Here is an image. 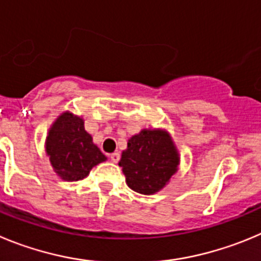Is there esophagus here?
<instances>
[{
  "label": "esophagus",
  "instance_id": "1",
  "mask_svg": "<svg viewBox=\"0 0 261 261\" xmlns=\"http://www.w3.org/2000/svg\"><path fill=\"white\" fill-rule=\"evenodd\" d=\"M109 157H111L112 162L117 164V162H118V161H119V158H121V154H119L118 152H114V153H112V154L109 155Z\"/></svg>",
  "mask_w": 261,
  "mask_h": 261
}]
</instances>
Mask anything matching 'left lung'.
Segmentation results:
<instances>
[{
    "label": "left lung",
    "mask_w": 261,
    "mask_h": 261,
    "mask_svg": "<svg viewBox=\"0 0 261 261\" xmlns=\"http://www.w3.org/2000/svg\"><path fill=\"white\" fill-rule=\"evenodd\" d=\"M179 162V153L167 131L142 130L128 139L118 165L127 186L149 196L166 186L177 171Z\"/></svg>",
    "instance_id": "8db88e82"
}]
</instances>
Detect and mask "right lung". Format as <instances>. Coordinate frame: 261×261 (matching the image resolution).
Masks as SVG:
<instances>
[{
    "label": "right lung",
    "mask_w": 261,
    "mask_h": 261,
    "mask_svg": "<svg viewBox=\"0 0 261 261\" xmlns=\"http://www.w3.org/2000/svg\"><path fill=\"white\" fill-rule=\"evenodd\" d=\"M46 153L58 176L67 181L82 180L107 160L84 126V119L70 112L60 114L48 130Z\"/></svg>",
    "instance_id": "right-lung-1"
}]
</instances>
